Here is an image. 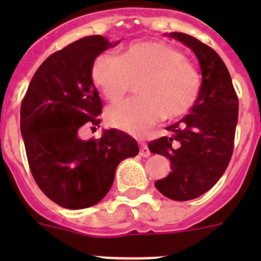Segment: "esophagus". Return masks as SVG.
Returning a JSON list of instances; mask_svg holds the SVG:
<instances>
[{
  "instance_id": "34e87169",
  "label": "esophagus",
  "mask_w": 261,
  "mask_h": 261,
  "mask_svg": "<svg viewBox=\"0 0 261 261\" xmlns=\"http://www.w3.org/2000/svg\"><path fill=\"white\" fill-rule=\"evenodd\" d=\"M140 155L141 156H149L150 155V150L145 142H140Z\"/></svg>"
}]
</instances>
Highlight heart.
I'll use <instances>...</instances> for the list:
<instances>
[{
  "instance_id": "heart-1",
  "label": "heart",
  "mask_w": 261,
  "mask_h": 261,
  "mask_svg": "<svg viewBox=\"0 0 261 261\" xmlns=\"http://www.w3.org/2000/svg\"><path fill=\"white\" fill-rule=\"evenodd\" d=\"M96 89L110 102H117L138 82L141 98L111 106V125L142 133L159 120L174 121L190 114L201 91V77L183 53L162 40L129 44L120 56L100 53L91 65Z\"/></svg>"
}]
</instances>
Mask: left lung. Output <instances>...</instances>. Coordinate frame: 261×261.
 <instances>
[{"instance_id":"8db88e82","label":"left lung","mask_w":261,"mask_h":261,"mask_svg":"<svg viewBox=\"0 0 261 261\" xmlns=\"http://www.w3.org/2000/svg\"><path fill=\"white\" fill-rule=\"evenodd\" d=\"M170 36L199 59L201 91L191 114L167 126L168 136L149 142V149L171 162L172 171L155 181L156 190L168 199L187 201L208 192L229 166L239 103L229 70L213 48L183 32Z\"/></svg>"}]
</instances>
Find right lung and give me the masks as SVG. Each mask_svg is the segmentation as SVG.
Returning a JSON list of instances; mask_svg holds the SVG:
<instances>
[{
	"label": "right lung",
	"instance_id": "obj_1",
	"mask_svg": "<svg viewBox=\"0 0 261 261\" xmlns=\"http://www.w3.org/2000/svg\"><path fill=\"white\" fill-rule=\"evenodd\" d=\"M117 44V43H116ZM112 47L102 35L82 38L52 53L32 77L20 105V132L30 170L43 193L66 209L98 204L123 159L138 145L117 129L82 141L84 125L99 126L102 100L91 78L95 57Z\"/></svg>",
	"mask_w": 261,
	"mask_h": 261
}]
</instances>
